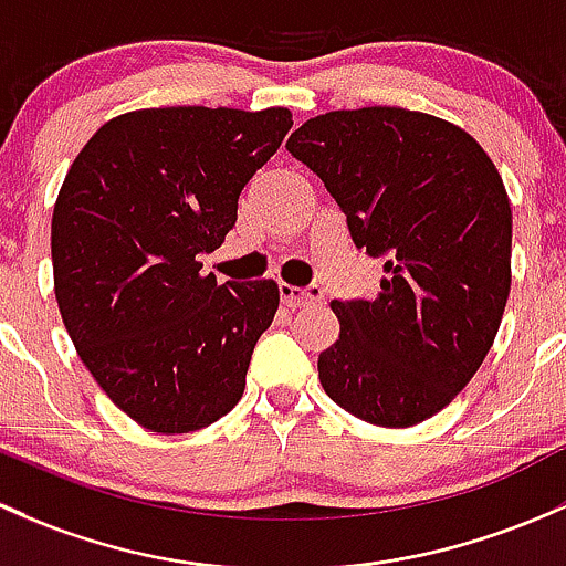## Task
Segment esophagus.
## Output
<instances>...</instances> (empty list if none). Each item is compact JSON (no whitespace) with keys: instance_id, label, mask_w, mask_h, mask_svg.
<instances>
[{"instance_id":"34e87169","label":"esophagus","mask_w":566,"mask_h":566,"mask_svg":"<svg viewBox=\"0 0 566 566\" xmlns=\"http://www.w3.org/2000/svg\"><path fill=\"white\" fill-rule=\"evenodd\" d=\"M322 296V289H316V285H311V289H296V285L281 283V300L285 307H291V311L311 305V302H318Z\"/></svg>"}]
</instances>
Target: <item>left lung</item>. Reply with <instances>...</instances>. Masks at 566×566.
Wrapping results in <instances>:
<instances>
[{"label":"left lung","mask_w":566,"mask_h":566,"mask_svg":"<svg viewBox=\"0 0 566 566\" xmlns=\"http://www.w3.org/2000/svg\"><path fill=\"white\" fill-rule=\"evenodd\" d=\"M357 248L387 255L373 300H332L340 335L318 354L324 392L381 428L458 398L491 352L512 285V207L474 136L392 106L326 111L291 133Z\"/></svg>","instance_id":"1"}]
</instances>
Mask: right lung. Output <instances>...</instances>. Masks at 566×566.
Listing matches in <instances>:
<instances>
[{
    "label": "right lung",
    "instance_id": "right-lung-1",
    "mask_svg": "<svg viewBox=\"0 0 566 566\" xmlns=\"http://www.w3.org/2000/svg\"><path fill=\"white\" fill-rule=\"evenodd\" d=\"M289 108H138L75 155L51 218L62 322L111 403L153 433H190L240 403L281 302L275 281L218 285L198 253L291 130Z\"/></svg>",
    "mask_w": 566,
    "mask_h": 566
}]
</instances>
